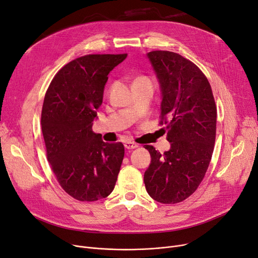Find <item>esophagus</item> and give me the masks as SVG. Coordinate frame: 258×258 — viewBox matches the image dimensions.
<instances>
[{"label":"esophagus","mask_w":258,"mask_h":258,"mask_svg":"<svg viewBox=\"0 0 258 258\" xmlns=\"http://www.w3.org/2000/svg\"><path fill=\"white\" fill-rule=\"evenodd\" d=\"M139 145L137 143L135 142H132V141H126L124 142V147L127 148V150H134V148H137Z\"/></svg>","instance_id":"34e87169"}]
</instances>
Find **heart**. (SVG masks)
<instances>
[{
    "instance_id": "heart-1",
    "label": "heart",
    "mask_w": 258,
    "mask_h": 258,
    "mask_svg": "<svg viewBox=\"0 0 258 258\" xmlns=\"http://www.w3.org/2000/svg\"><path fill=\"white\" fill-rule=\"evenodd\" d=\"M144 80H148V81H151V80L148 79L147 77H144V76H140V77H137L136 79H135L134 83H137V81H144Z\"/></svg>"
}]
</instances>
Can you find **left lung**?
<instances>
[{"instance_id": "8db88e82", "label": "left lung", "mask_w": 258, "mask_h": 258, "mask_svg": "<svg viewBox=\"0 0 258 258\" xmlns=\"http://www.w3.org/2000/svg\"><path fill=\"white\" fill-rule=\"evenodd\" d=\"M162 91L160 125L167 131L170 150L152 145V162L144 172L146 191L157 202L177 204L190 197L205 177L216 134V105L205 74L178 53L147 54Z\"/></svg>"}]
</instances>
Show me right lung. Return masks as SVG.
I'll return each mask as SVG.
<instances>
[{
    "instance_id": "right-lung-1",
    "label": "right lung",
    "mask_w": 258,
    "mask_h": 258,
    "mask_svg": "<svg viewBox=\"0 0 258 258\" xmlns=\"http://www.w3.org/2000/svg\"><path fill=\"white\" fill-rule=\"evenodd\" d=\"M127 56L89 54L63 66L46 92L40 125L47 159L63 190L81 202L106 198L115 187L124 146L92 131L107 75Z\"/></svg>"
}]
</instances>
